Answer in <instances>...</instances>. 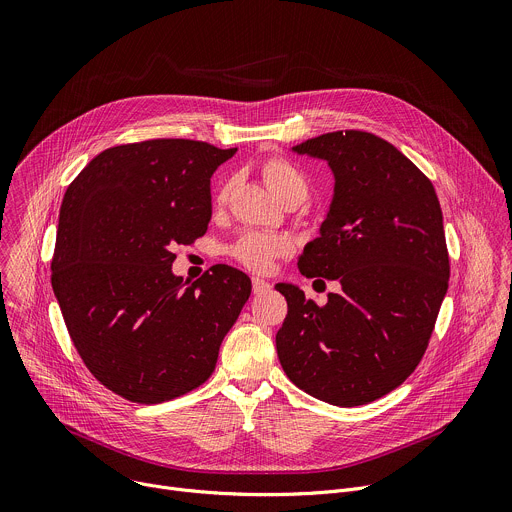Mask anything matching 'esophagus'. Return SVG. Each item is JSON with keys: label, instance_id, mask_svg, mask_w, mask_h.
Segmentation results:
<instances>
[{"label": "esophagus", "instance_id": "34e87169", "mask_svg": "<svg viewBox=\"0 0 512 512\" xmlns=\"http://www.w3.org/2000/svg\"><path fill=\"white\" fill-rule=\"evenodd\" d=\"M253 294H265V291L271 289V283H267L265 279H259V277H253Z\"/></svg>", "mask_w": 512, "mask_h": 512}]
</instances>
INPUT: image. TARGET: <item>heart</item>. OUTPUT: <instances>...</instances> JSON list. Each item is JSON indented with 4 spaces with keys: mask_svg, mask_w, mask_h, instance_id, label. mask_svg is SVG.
Segmentation results:
<instances>
[{
    "mask_svg": "<svg viewBox=\"0 0 512 512\" xmlns=\"http://www.w3.org/2000/svg\"><path fill=\"white\" fill-rule=\"evenodd\" d=\"M263 180L267 184V188L273 192L275 198H281L283 194L289 192H298L302 196H306L308 192V182L306 176L300 172V168L296 164H291L285 158H269L263 162ZM233 182L229 180L227 184H223V188L218 190L216 200L218 202H227L229 194H231ZM291 251V243L289 239L281 237V235H271V233H245L241 235L233 245H231V255L243 263L245 267L253 269V271H267L271 269L273 261L281 255H287Z\"/></svg>",
    "mask_w": 512,
    "mask_h": 512,
    "instance_id": "1",
    "label": "heart"
}]
</instances>
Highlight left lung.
Wrapping results in <instances>:
<instances>
[{"mask_svg":"<svg viewBox=\"0 0 512 512\" xmlns=\"http://www.w3.org/2000/svg\"><path fill=\"white\" fill-rule=\"evenodd\" d=\"M291 150L326 160L334 174L320 237L298 267L336 279L340 291L318 306L298 285H275L287 300L277 356L308 395L371 403L415 371L448 291L442 206L429 178L373 133L332 131Z\"/></svg>","mask_w":512,"mask_h":512,"instance_id":"obj_1","label":"left lung"}]
</instances>
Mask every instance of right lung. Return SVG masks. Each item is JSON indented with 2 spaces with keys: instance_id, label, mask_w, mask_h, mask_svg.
Returning <instances> with one entry per match:
<instances>
[{
  "instance_id": "obj_1",
  "label": "right lung",
  "mask_w": 512,
  "mask_h": 512,
  "mask_svg": "<svg viewBox=\"0 0 512 512\" xmlns=\"http://www.w3.org/2000/svg\"><path fill=\"white\" fill-rule=\"evenodd\" d=\"M235 152L194 139L115 145L66 188L54 296L87 369L127 401L200 387L251 296V279L229 265L194 283L172 273L174 247L206 233L210 178Z\"/></svg>"
}]
</instances>
